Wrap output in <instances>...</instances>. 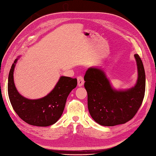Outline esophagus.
I'll return each instance as SVG.
<instances>
[{
    "label": "esophagus",
    "instance_id": "1",
    "mask_svg": "<svg viewBox=\"0 0 156 156\" xmlns=\"http://www.w3.org/2000/svg\"><path fill=\"white\" fill-rule=\"evenodd\" d=\"M77 82H78V86L81 87L83 86L84 84V80L83 78V76H79L77 77Z\"/></svg>",
    "mask_w": 156,
    "mask_h": 156
}]
</instances>
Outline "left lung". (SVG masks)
I'll return each instance as SVG.
<instances>
[{
    "label": "left lung",
    "instance_id": "1",
    "mask_svg": "<svg viewBox=\"0 0 156 156\" xmlns=\"http://www.w3.org/2000/svg\"><path fill=\"white\" fill-rule=\"evenodd\" d=\"M138 79L134 86L125 90L112 88L102 68H89L84 76L88 108L92 118L103 126H115L130 121L143 103L145 92V73L143 62L134 55Z\"/></svg>",
    "mask_w": 156,
    "mask_h": 156
}]
</instances>
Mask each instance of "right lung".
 <instances>
[{
	"instance_id": "1",
	"label": "right lung",
	"mask_w": 156,
	"mask_h": 156,
	"mask_svg": "<svg viewBox=\"0 0 156 156\" xmlns=\"http://www.w3.org/2000/svg\"><path fill=\"white\" fill-rule=\"evenodd\" d=\"M18 58L12 64L8 76V95L13 110L29 125L47 127L58 121L64 112L70 92L77 85L76 79L60 76L55 88L45 97L29 99L19 93L13 81V72Z\"/></svg>"
}]
</instances>
